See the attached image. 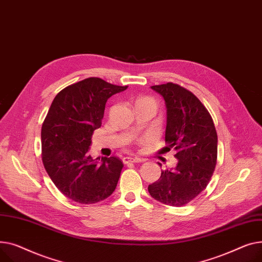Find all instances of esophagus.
Instances as JSON below:
<instances>
[{"label":"esophagus","instance_id":"1","mask_svg":"<svg viewBox=\"0 0 262 262\" xmlns=\"http://www.w3.org/2000/svg\"><path fill=\"white\" fill-rule=\"evenodd\" d=\"M122 162H124V164H129V163H142V162H145V159L126 157V158L122 159Z\"/></svg>","mask_w":262,"mask_h":262}]
</instances>
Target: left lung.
Masks as SVG:
<instances>
[{
	"label": "left lung",
	"mask_w": 262,
	"mask_h": 262,
	"mask_svg": "<svg viewBox=\"0 0 262 262\" xmlns=\"http://www.w3.org/2000/svg\"><path fill=\"white\" fill-rule=\"evenodd\" d=\"M151 89L165 100L166 149L176 151L178 164L163 170L148 191L161 203L183 206L202 192L210 181L217 164V131L206 107L188 90L171 82Z\"/></svg>",
	"instance_id": "1"
}]
</instances>
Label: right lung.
Instances as JSON below:
<instances>
[{
    "label": "right lung",
    "instance_id": "obj_1",
    "mask_svg": "<svg viewBox=\"0 0 262 262\" xmlns=\"http://www.w3.org/2000/svg\"><path fill=\"white\" fill-rule=\"evenodd\" d=\"M127 88L91 77L60 91L51 104L41 130L42 161L56 187L74 202L97 203L117 186L122 162L104 157L98 163L89 149L106 100Z\"/></svg>",
    "mask_w": 262,
    "mask_h": 262
}]
</instances>
